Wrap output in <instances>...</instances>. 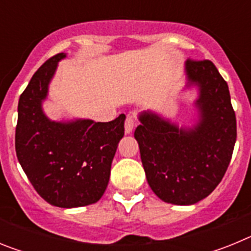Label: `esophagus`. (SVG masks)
<instances>
[{"label": "esophagus", "instance_id": "1", "mask_svg": "<svg viewBox=\"0 0 251 251\" xmlns=\"http://www.w3.org/2000/svg\"><path fill=\"white\" fill-rule=\"evenodd\" d=\"M134 123H136V118L133 114H128L127 119H126V123H124V130H126V134H130L134 128Z\"/></svg>", "mask_w": 251, "mask_h": 251}]
</instances>
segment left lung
Here are the masks:
<instances>
[{
	"mask_svg": "<svg viewBox=\"0 0 251 251\" xmlns=\"http://www.w3.org/2000/svg\"><path fill=\"white\" fill-rule=\"evenodd\" d=\"M186 86H197L199 121L181 128L153 112L136 128L148 185L162 201L194 205L221 182L236 142V117L229 86L210 60L185 63Z\"/></svg>",
	"mask_w": 251,
	"mask_h": 251,
	"instance_id": "1",
	"label": "left lung"
}]
</instances>
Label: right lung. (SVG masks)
I'll return each mask as SVG.
<instances>
[{
	"label": "right lung",
	"instance_id": "add662e5",
	"mask_svg": "<svg viewBox=\"0 0 251 251\" xmlns=\"http://www.w3.org/2000/svg\"><path fill=\"white\" fill-rule=\"evenodd\" d=\"M64 57L66 54L60 52L44 63L20 95L15 148L37 194L50 205L72 208L92 205L103 196L115 151L124 136L126 115L105 123L49 119L43 100Z\"/></svg>",
	"mask_w": 251,
	"mask_h": 251
}]
</instances>
